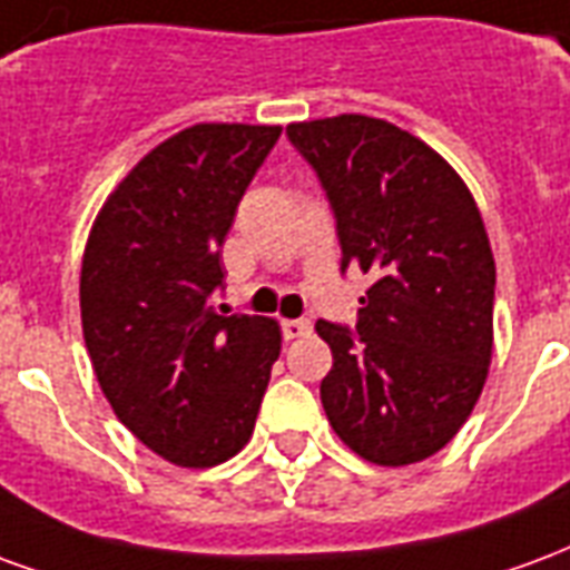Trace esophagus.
Instances as JSON below:
<instances>
[{
  "label": "esophagus",
  "instance_id": "esophagus-1",
  "mask_svg": "<svg viewBox=\"0 0 570 570\" xmlns=\"http://www.w3.org/2000/svg\"><path fill=\"white\" fill-rule=\"evenodd\" d=\"M282 331L288 340H301V336L313 334V322L309 318H288V322H282Z\"/></svg>",
  "mask_w": 570,
  "mask_h": 570
}]
</instances>
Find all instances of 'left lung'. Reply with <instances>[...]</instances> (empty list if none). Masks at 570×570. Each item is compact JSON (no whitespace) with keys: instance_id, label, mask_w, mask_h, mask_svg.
I'll return each mask as SVG.
<instances>
[{"instance_id":"1","label":"left lung","mask_w":570,"mask_h":570,"mask_svg":"<svg viewBox=\"0 0 570 570\" xmlns=\"http://www.w3.org/2000/svg\"><path fill=\"white\" fill-rule=\"evenodd\" d=\"M322 181L340 269L373 273L355 331L318 318L334 352L322 406L336 438L385 468L443 450L471 416L492 361L495 261L459 173L389 120L291 124Z\"/></svg>"}]
</instances>
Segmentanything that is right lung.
Instances as JSON below:
<instances>
[{"instance_id":"1","label":"right lung","mask_w":570,"mask_h":570,"mask_svg":"<svg viewBox=\"0 0 570 570\" xmlns=\"http://www.w3.org/2000/svg\"><path fill=\"white\" fill-rule=\"evenodd\" d=\"M282 127L197 124L157 145L97 215L81 327L115 416L181 468L234 459L255 431L282 334L215 313L222 245Z\"/></svg>"}]
</instances>
